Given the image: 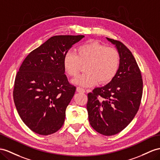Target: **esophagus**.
<instances>
[{
	"label": "esophagus",
	"mask_w": 160,
	"mask_h": 160,
	"mask_svg": "<svg viewBox=\"0 0 160 160\" xmlns=\"http://www.w3.org/2000/svg\"><path fill=\"white\" fill-rule=\"evenodd\" d=\"M76 91L77 92H85V89L82 88V87H78L77 88H76Z\"/></svg>",
	"instance_id": "obj_1"
}]
</instances>
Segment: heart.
<instances>
[{
    "instance_id": "obj_1",
    "label": "heart",
    "mask_w": 160,
    "mask_h": 160,
    "mask_svg": "<svg viewBox=\"0 0 160 160\" xmlns=\"http://www.w3.org/2000/svg\"><path fill=\"white\" fill-rule=\"evenodd\" d=\"M65 72L70 76H76L82 65L86 72L77 76L72 82L84 87L98 83L105 84L113 80L120 68L119 52L113 47L91 42L81 45L76 52L68 51L63 57Z\"/></svg>"
}]
</instances>
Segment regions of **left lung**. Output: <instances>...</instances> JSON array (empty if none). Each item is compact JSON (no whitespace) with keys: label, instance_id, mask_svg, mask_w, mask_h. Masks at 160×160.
<instances>
[{"label":"left lung","instance_id":"obj_1","mask_svg":"<svg viewBox=\"0 0 160 160\" xmlns=\"http://www.w3.org/2000/svg\"><path fill=\"white\" fill-rule=\"evenodd\" d=\"M107 39L119 52L120 68L109 83L88 94L87 108L92 128L105 136H112L124 130L137 114L143 84L141 70L131 51L120 41Z\"/></svg>","mask_w":160,"mask_h":160}]
</instances>
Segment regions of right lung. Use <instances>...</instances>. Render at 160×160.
Segmentation results:
<instances>
[{
  "instance_id": "obj_1",
  "label": "right lung",
  "mask_w": 160,
  "mask_h": 160,
  "mask_svg": "<svg viewBox=\"0 0 160 160\" xmlns=\"http://www.w3.org/2000/svg\"><path fill=\"white\" fill-rule=\"evenodd\" d=\"M83 35L54 36L29 53L15 76L13 100L22 121L41 135L62 127L76 92L65 74L63 57Z\"/></svg>"
}]
</instances>
